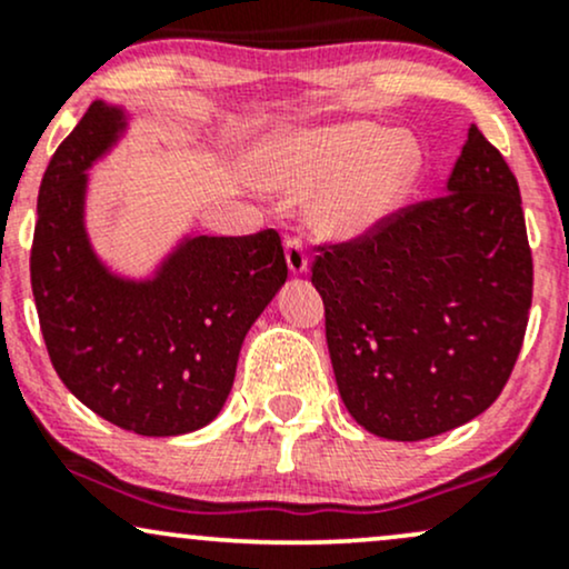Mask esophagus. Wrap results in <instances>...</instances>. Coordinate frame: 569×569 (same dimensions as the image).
<instances>
[{"mask_svg": "<svg viewBox=\"0 0 569 569\" xmlns=\"http://www.w3.org/2000/svg\"><path fill=\"white\" fill-rule=\"evenodd\" d=\"M286 264L291 276H305L307 272V253L299 238H286Z\"/></svg>", "mask_w": 569, "mask_h": 569, "instance_id": "obj_1", "label": "esophagus"}]
</instances>
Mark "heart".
<instances>
[{
  "instance_id": "1",
  "label": "heart",
  "mask_w": 569,
  "mask_h": 569,
  "mask_svg": "<svg viewBox=\"0 0 569 569\" xmlns=\"http://www.w3.org/2000/svg\"><path fill=\"white\" fill-rule=\"evenodd\" d=\"M426 154L411 136L356 120L307 128L267 149V184L310 192V221L329 238H358L390 219L420 181Z\"/></svg>"
}]
</instances>
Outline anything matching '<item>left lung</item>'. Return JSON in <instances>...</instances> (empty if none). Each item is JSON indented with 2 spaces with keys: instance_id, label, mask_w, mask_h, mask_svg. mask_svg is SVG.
Here are the masks:
<instances>
[{
  "instance_id": "left-lung-1",
  "label": "left lung",
  "mask_w": 569,
  "mask_h": 569,
  "mask_svg": "<svg viewBox=\"0 0 569 569\" xmlns=\"http://www.w3.org/2000/svg\"><path fill=\"white\" fill-rule=\"evenodd\" d=\"M312 286L352 420L422 441L492 407L532 305V253L516 176L471 126L447 194L321 248Z\"/></svg>"
}]
</instances>
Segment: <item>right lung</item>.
<instances>
[{"label": "right lung", "instance_id": "1", "mask_svg": "<svg viewBox=\"0 0 569 569\" xmlns=\"http://www.w3.org/2000/svg\"><path fill=\"white\" fill-rule=\"evenodd\" d=\"M128 130L93 101L42 176L31 291L50 361L98 417L139 436L192 433L224 407L253 321L286 283L276 230L187 234L149 278L117 276L84 227L88 168Z\"/></svg>", "mask_w": 569, "mask_h": 569}]
</instances>
